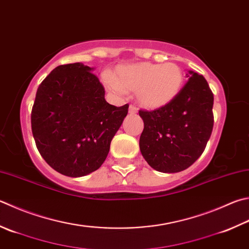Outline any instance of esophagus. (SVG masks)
Here are the masks:
<instances>
[{"label": "esophagus", "instance_id": "34e87169", "mask_svg": "<svg viewBox=\"0 0 249 249\" xmlns=\"http://www.w3.org/2000/svg\"><path fill=\"white\" fill-rule=\"evenodd\" d=\"M138 112V108L135 106H133V105H130V107H129V114L130 115H135Z\"/></svg>", "mask_w": 249, "mask_h": 249}]
</instances>
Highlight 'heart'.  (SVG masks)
Returning a JSON list of instances; mask_svg holds the SVG:
<instances>
[{"mask_svg": "<svg viewBox=\"0 0 249 249\" xmlns=\"http://www.w3.org/2000/svg\"><path fill=\"white\" fill-rule=\"evenodd\" d=\"M106 88L112 93L137 91L141 105L157 109L168 105L181 91L183 72L173 63H137L119 66L114 79L106 77Z\"/></svg>", "mask_w": 249, "mask_h": 249, "instance_id": "obj_1", "label": "heart"}]
</instances>
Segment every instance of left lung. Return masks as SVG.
<instances>
[{
	"label": "left lung",
	"mask_w": 249,
	"mask_h": 249,
	"mask_svg": "<svg viewBox=\"0 0 249 249\" xmlns=\"http://www.w3.org/2000/svg\"><path fill=\"white\" fill-rule=\"evenodd\" d=\"M168 105L139 111L144 121L140 149L155 170L175 173L193 165L205 151L213 128V94L206 79L193 71Z\"/></svg>",
	"instance_id": "left-lung-1"
}]
</instances>
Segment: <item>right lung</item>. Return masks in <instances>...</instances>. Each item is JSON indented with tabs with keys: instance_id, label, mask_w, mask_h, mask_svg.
Masks as SVG:
<instances>
[{
	"instance_id": "obj_1",
	"label": "right lung",
	"mask_w": 249,
	"mask_h": 249,
	"mask_svg": "<svg viewBox=\"0 0 249 249\" xmlns=\"http://www.w3.org/2000/svg\"><path fill=\"white\" fill-rule=\"evenodd\" d=\"M81 63L60 65L37 88L31 129L41 156L64 176L97 170L128 114L129 105H110L105 89Z\"/></svg>"
}]
</instances>
